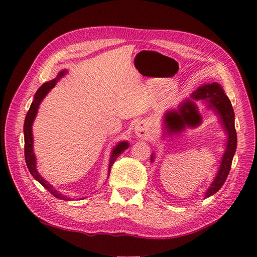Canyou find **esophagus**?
Instances as JSON below:
<instances>
[{"mask_svg": "<svg viewBox=\"0 0 257 257\" xmlns=\"http://www.w3.org/2000/svg\"><path fill=\"white\" fill-rule=\"evenodd\" d=\"M135 134L137 137L143 138L149 136V126L147 125V123L144 121H139L135 125Z\"/></svg>", "mask_w": 257, "mask_h": 257, "instance_id": "obj_1", "label": "esophagus"}]
</instances>
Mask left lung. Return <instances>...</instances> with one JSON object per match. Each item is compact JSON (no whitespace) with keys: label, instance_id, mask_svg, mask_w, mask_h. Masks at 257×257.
<instances>
[{"label":"left lung","instance_id":"8db88e82","mask_svg":"<svg viewBox=\"0 0 257 257\" xmlns=\"http://www.w3.org/2000/svg\"><path fill=\"white\" fill-rule=\"evenodd\" d=\"M196 100H201L206 104L208 109H211L219 116V121L223 126L225 134L227 135V141L225 144V151L222 155L219 169L205 192V197H210L219 191L228 176L230 170L232 158H234L237 148V134L235 128V113L231 107V103L227 95L224 93L223 88L219 83L212 82L204 84L194 91L190 98L185 99L179 106L178 110L169 111L165 114V125L167 123V131L169 133H180L185 125L195 126L201 122V115L198 111V107L195 104ZM154 161V154L151 155V162Z\"/></svg>","mask_w":257,"mask_h":257}]
</instances>
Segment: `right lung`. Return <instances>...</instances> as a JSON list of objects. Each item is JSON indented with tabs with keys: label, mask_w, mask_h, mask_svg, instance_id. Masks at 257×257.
<instances>
[{
	"label": "right lung",
	"mask_w": 257,
	"mask_h": 257,
	"mask_svg": "<svg viewBox=\"0 0 257 257\" xmlns=\"http://www.w3.org/2000/svg\"><path fill=\"white\" fill-rule=\"evenodd\" d=\"M67 73L66 69H63V71H61L56 78L48 81V82H45L42 87H40L35 93L34 95V99L32 104L30 106V109L27 113L26 116V120H25V125H23V133H25V157H26V163H27V166L30 170L31 175L33 176V178L35 180H37L40 182L46 190H48L54 197L60 198L62 200H71L72 198L67 197L66 195H63V194L60 193L56 188H53V186L48 182L46 181L44 177H42L40 175V173L37 172V168H36V157L34 154V150H33V134H32V125H33V122L34 119L36 118V114L38 111V108H40L41 103L43 102V99L45 98V96L48 94L49 91L51 89H53L56 87L57 82L62 78V77H64V75ZM130 147L127 142H120L119 144H116V146L113 148L112 151H111V155H110V159H109V165H108V175L110 174V169L111 166L113 165V163L115 162V160L120 157V154L124 152V150H126L127 148ZM83 199V198H82Z\"/></svg>",
	"instance_id": "add662e5"
}]
</instances>
